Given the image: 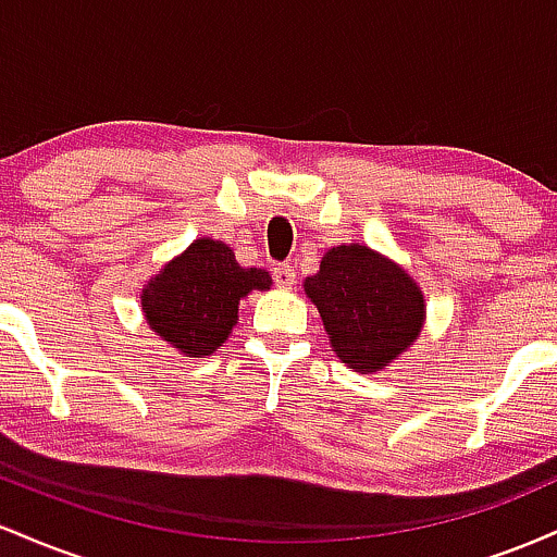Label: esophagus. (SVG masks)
I'll use <instances>...</instances> for the list:
<instances>
[{"label":"esophagus","mask_w":557,"mask_h":557,"mask_svg":"<svg viewBox=\"0 0 557 557\" xmlns=\"http://www.w3.org/2000/svg\"><path fill=\"white\" fill-rule=\"evenodd\" d=\"M272 277L280 287H293V283H296V270L287 264H280L272 270Z\"/></svg>","instance_id":"34e87169"}]
</instances>
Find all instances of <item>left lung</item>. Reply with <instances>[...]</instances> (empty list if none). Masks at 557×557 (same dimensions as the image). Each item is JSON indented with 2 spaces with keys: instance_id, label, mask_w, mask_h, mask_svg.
Wrapping results in <instances>:
<instances>
[{
  "instance_id": "left-lung-1",
  "label": "left lung",
  "mask_w": 557,
  "mask_h": 557,
  "mask_svg": "<svg viewBox=\"0 0 557 557\" xmlns=\"http://www.w3.org/2000/svg\"><path fill=\"white\" fill-rule=\"evenodd\" d=\"M337 359L361 374L382 372L411 348L424 324L421 287L395 261L369 246H335L306 277Z\"/></svg>"
}]
</instances>
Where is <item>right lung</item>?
I'll return each mask as SVG.
<instances>
[{
	"label": "right lung",
	"instance_id": "obj_1",
	"mask_svg": "<svg viewBox=\"0 0 557 557\" xmlns=\"http://www.w3.org/2000/svg\"><path fill=\"white\" fill-rule=\"evenodd\" d=\"M270 285V272L240 267L227 243L198 238L146 283L140 306L162 341L190 359H207L238 324L240 298Z\"/></svg>",
	"mask_w": 557,
	"mask_h": 557
}]
</instances>
